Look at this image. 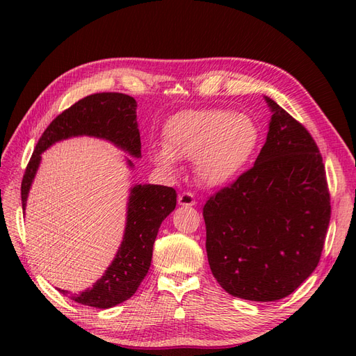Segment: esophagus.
Here are the masks:
<instances>
[{
    "label": "esophagus",
    "mask_w": 356,
    "mask_h": 356,
    "mask_svg": "<svg viewBox=\"0 0 356 356\" xmlns=\"http://www.w3.org/2000/svg\"><path fill=\"white\" fill-rule=\"evenodd\" d=\"M178 204L179 207H186V208H190V207H195L196 204V199L195 196L191 195V193H181V195L178 196Z\"/></svg>",
    "instance_id": "34e87169"
}]
</instances>
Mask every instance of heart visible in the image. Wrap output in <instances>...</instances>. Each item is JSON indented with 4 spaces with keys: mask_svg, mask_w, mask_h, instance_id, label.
<instances>
[{
    "mask_svg": "<svg viewBox=\"0 0 356 356\" xmlns=\"http://www.w3.org/2000/svg\"><path fill=\"white\" fill-rule=\"evenodd\" d=\"M260 129L250 115L229 110H190L170 117L163 127V147L154 148V165L169 174L178 160L195 161L202 186L221 188L238 178L254 157Z\"/></svg>",
    "mask_w": 356,
    "mask_h": 356,
    "instance_id": "heart-1",
    "label": "heart"
}]
</instances>
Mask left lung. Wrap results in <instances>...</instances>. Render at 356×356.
Wrapping results in <instances>:
<instances>
[{
    "label": "left lung",
    "instance_id": "1",
    "mask_svg": "<svg viewBox=\"0 0 356 356\" xmlns=\"http://www.w3.org/2000/svg\"><path fill=\"white\" fill-rule=\"evenodd\" d=\"M254 166L203 208L212 275L233 297L281 300L315 270L330 224L325 169L314 138L282 106Z\"/></svg>",
    "mask_w": 356,
    "mask_h": 356
}]
</instances>
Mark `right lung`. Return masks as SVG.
Returning a JSON list of instances; mask_svg holds the SVG:
<instances>
[{
  "instance_id": "obj_1",
  "label": "right lung",
  "mask_w": 356,
  "mask_h": 356,
  "mask_svg": "<svg viewBox=\"0 0 356 356\" xmlns=\"http://www.w3.org/2000/svg\"><path fill=\"white\" fill-rule=\"evenodd\" d=\"M75 136L108 141L122 152L141 159V136L136 122V101L123 93H95L75 102L53 120L38 139L22 179V208L41 163V154L56 143ZM127 168L134 161L126 157ZM177 207V191L157 184H135L129 191L123 241L114 260L92 288L71 294L80 305L110 309L131 298L147 276L160 224ZM59 293L68 291L58 288Z\"/></svg>"
}]
</instances>
